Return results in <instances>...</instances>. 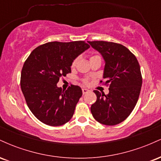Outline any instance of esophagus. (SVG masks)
<instances>
[{"label":"esophagus","mask_w":161,"mask_h":161,"mask_svg":"<svg viewBox=\"0 0 161 161\" xmlns=\"http://www.w3.org/2000/svg\"><path fill=\"white\" fill-rule=\"evenodd\" d=\"M87 92H88V89H86V88H82V94H83V95L86 94Z\"/></svg>","instance_id":"1"}]
</instances>
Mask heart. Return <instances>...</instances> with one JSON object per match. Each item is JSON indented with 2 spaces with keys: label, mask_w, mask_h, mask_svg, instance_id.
Wrapping results in <instances>:
<instances>
[{
  "label": "heart",
  "mask_w": 161,
  "mask_h": 161,
  "mask_svg": "<svg viewBox=\"0 0 161 161\" xmlns=\"http://www.w3.org/2000/svg\"><path fill=\"white\" fill-rule=\"evenodd\" d=\"M77 60H78V59H75L74 60H73V63H72V66H74L75 64H76V62H77ZM83 83H84V84H88V80H86V79H85L84 81H83Z\"/></svg>",
  "instance_id": "1"
}]
</instances>
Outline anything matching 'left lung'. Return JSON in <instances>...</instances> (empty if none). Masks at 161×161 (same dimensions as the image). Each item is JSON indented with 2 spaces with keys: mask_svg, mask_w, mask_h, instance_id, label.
Segmentation results:
<instances>
[{
  "mask_svg": "<svg viewBox=\"0 0 161 161\" xmlns=\"http://www.w3.org/2000/svg\"><path fill=\"white\" fill-rule=\"evenodd\" d=\"M88 42L104 58L103 78L106 79L104 84L109 85L108 95L94 91L97 101L91 107L92 116L101 124H119L130 115L138 100L142 84L139 64L133 53L120 44Z\"/></svg>",
  "mask_w": 161,
  "mask_h": 161,
  "instance_id": "left-lung-1",
  "label": "left lung"
}]
</instances>
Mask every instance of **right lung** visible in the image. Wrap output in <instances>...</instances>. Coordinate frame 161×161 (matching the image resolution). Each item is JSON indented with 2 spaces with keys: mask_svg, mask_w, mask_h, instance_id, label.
<instances>
[{
  "mask_svg": "<svg viewBox=\"0 0 161 161\" xmlns=\"http://www.w3.org/2000/svg\"><path fill=\"white\" fill-rule=\"evenodd\" d=\"M89 47L83 41L48 42L33 50L26 59L20 86L29 110L38 120L59 126L73 117L82 89L71 85L65 91L57 84L71 73L73 60Z\"/></svg>",
  "mask_w": 161,
  "mask_h": 161,
  "instance_id": "1",
  "label": "right lung"
}]
</instances>
